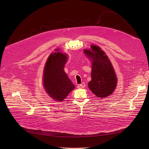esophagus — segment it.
<instances>
[{
	"instance_id": "esophagus-1",
	"label": "esophagus",
	"mask_w": 149,
	"mask_h": 149,
	"mask_svg": "<svg viewBox=\"0 0 149 149\" xmlns=\"http://www.w3.org/2000/svg\"><path fill=\"white\" fill-rule=\"evenodd\" d=\"M79 86H80V88H84V87H85V84H84V83H83L79 84Z\"/></svg>"
}]
</instances>
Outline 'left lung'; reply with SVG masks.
Instances as JSON below:
<instances>
[{
    "instance_id": "left-lung-1",
    "label": "left lung",
    "mask_w": 149,
    "mask_h": 149,
    "mask_svg": "<svg viewBox=\"0 0 149 149\" xmlns=\"http://www.w3.org/2000/svg\"><path fill=\"white\" fill-rule=\"evenodd\" d=\"M84 53L92 61L90 90L98 98H104L113 93L117 84V78L111 61L99 46L91 45V49Z\"/></svg>"
}]
</instances>
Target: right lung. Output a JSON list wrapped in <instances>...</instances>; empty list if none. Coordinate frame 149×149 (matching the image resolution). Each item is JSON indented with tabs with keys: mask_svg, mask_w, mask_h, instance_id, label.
Instances as JSON below:
<instances>
[{
	"mask_svg": "<svg viewBox=\"0 0 149 149\" xmlns=\"http://www.w3.org/2000/svg\"><path fill=\"white\" fill-rule=\"evenodd\" d=\"M49 55L45 63L43 70V82L46 93L54 100L62 101L74 89L75 86L71 82L64 70L68 60L67 55L58 52Z\"/></svg>",
	"mask_w": 149,
	"mask_h": 149,
	"instance_id": "add662e5",
	"label": "right lung"
}]
</instances>
